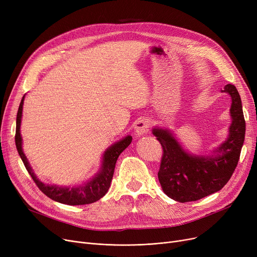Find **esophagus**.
<instances>
[{
	"label": "esophagus",
	"mask_w": 257,
	"mask_h": 257,
	"mask_svg": "<svg viewBox=\"0 0 257 257\" xmlns=\"http://www.w3.org/2000/svg\"><path fill=\"white\" fill-rule=\"evenodd\" d=\"M150 128V121L146 117H140L136 121V127H134V130H136V133L138 136H144L148 131H149Z\"/></svg>",
	"instance_id": "34e87169"
}]
</instances>
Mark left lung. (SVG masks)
I'll use <instances>...</instances> for the list:
<instances>
[{"instance_id":"1","label":"left lung","mask_w":257,"mask_h":257,"mask_svg":"<svg viewBox=\"0 0 257 257\" xmlns=\"http://www.w3.org/2000/svg\"><path fill=\"white\" fill-rule=\"evenodd\" d=\"M222 92L231 97L232 123L227 140L213 151V155H191L169 130L154 128L152 131L164 150L158 180L165 194L175 201H197L222 190L237 166L246 131L241 101L232 84H227Z\"/></svg>"}]
</instances>
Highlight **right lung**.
Segmentation results:
<instances>
[{
  "mask_svg": "<svg viewBox=\"0 0 257 257\" xmlns=\"http://www.w3.org/2000/svg\"><path fill=\"white\" fill-rule=\"evenodd\" d=\"M24 99H25V96L21 101L19 110H18V115H17L16 145H17L18 152L23 160L27 171H28V173L30 174V176L32 177V179L34 180L35 184L38 186L39 190L42 191L46 196H48L50 199L67 205L90 204V203H93V202L100 200L103 196H105L108 190H109L116 160L119 154L131 144L132 137L128 136L125 139L120 140L119 142L113 144L111 147L108 148L103 154L102 167L99 173L96 175V176L89 179L87 182L83 183L82 185H79L77 187H63V186H57V185L45 184L44 182L39 181L37 179L35 174L32 171V168L28 163V159H27L26 155L23 152L22 137H21L20 129H21L22 114H23Z\"/></svg>",
  "mask_w": 257,
  "mask_h": 257,
  "instance_id": "1",
  "label": "right lung"
}]
</instances>
